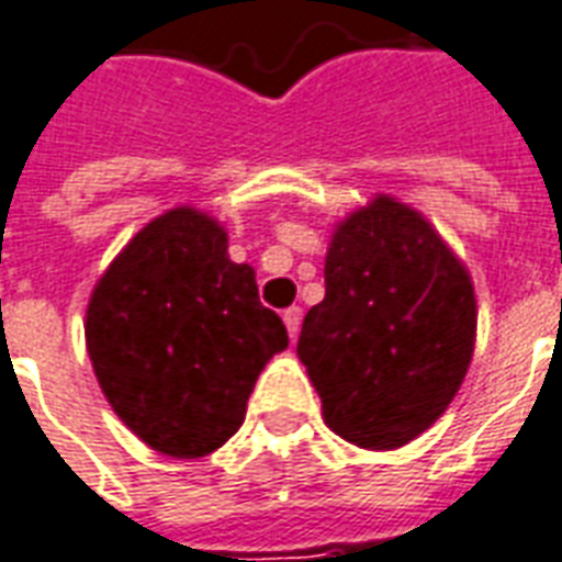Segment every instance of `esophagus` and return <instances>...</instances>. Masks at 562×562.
<instances>
[{
  "instance_id": "34e87169",
  "label": "esophagus",
  "mask_w": 562,
  "mask_h": 562,
  "mask_svg": "<svg viewBox=\"0 0 562 562\" xmlns=\"http://www.w3.org/2000/svg\"><path fill=\"white\" fill-rule=\"evenodd\" d=\"M301 306H289L285 313H282V322H285V328H289V337H297V330H301Z\"/></svg>"
}]
</instances>
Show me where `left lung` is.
<instances>
[{"mask_svg":"<svg viewBox=\"0 0 562 562\" xmlns=\"http://www.w3.org/2000/svg\"><path fill=\"white\" fill-rule=\"evenodd\" d=\"M472 346L470 273L418 210L376 195L334 228L325 301L297 340L334 434L373 451L406 446L454 401Z\"/></svg>","mask_w":562,"mask_h":562,"instance_id":"1","label":"left lung"}]
</instances>
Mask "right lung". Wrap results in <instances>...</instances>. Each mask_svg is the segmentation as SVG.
<instances>
[{"label": "right lung", "instance_id": "add662e5", "mask_svg": "<svg viewBox=\"0 0 562 562\" xmlns=\"http://www.w3.org/2000/svg\"><path fill=\"white\" fill-rule=\"evenodd\" d=\"M87 352L128 430L177 460L204 458L244 424L258 373L289 346L258 301L256 270L228 258V232L195 207L147 222L87 306Z\"/></svg>", "mask_w": 562, "mask_h": 562}]
</instances>
